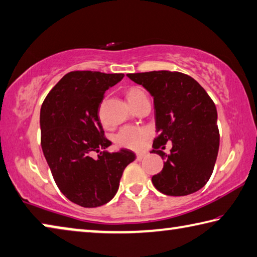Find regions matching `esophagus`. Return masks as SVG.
Here are the masks:
<instances>
[{
  "mask_svg": "<svg viewBox=\"0 0 257 257\" xmlns=\"http://www.w3.org/2000/svg\"><path fill=\"white\" fill-rule=\"evenodd\" d=\"M145 157H146V154H145V153H140V154L137 155V159H138V161H142V159H144Z\"/></svg>",
  "mask_w": 257,
  "mask_h": 257,
  "instance_id": "1",
  "label": "esophagus"
}]
</instances>
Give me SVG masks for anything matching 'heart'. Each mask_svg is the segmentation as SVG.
<instances>
[{
    "instance_id": "obj_1",
    "label": "heart",
    "mask_w": 257,
    "mask_h": 257,
    "mask_svg": "<svg viewBox=\"0 0 257 257\" xmlns=\"http://www.w3.org/2000/svg\"><path fill=\"white\" fill-rule=\"evenodd\" d=\"M145 92L142 91L140 87L132 86L126 91V98H127L128 102H133L134 100L140 98L144 95ZM149 136V132L146 128L140 127V126H124L120 131L116 134L115 142L119 147L127 149H140L142 146L145 145L147 138Z\"/></svg>"
}]
</instances>
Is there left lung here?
Masks as SVG:
<instances>
[{
    "instance_id": "1",
    "label": "left lung",
    "mask_w": 257,
    "mask_h": 257,
    "mask_svg": "<svg viewBox=\"0 0 257 257\" xmlns=\"http://www.w3.org/2000/svg\"><path fill=\"white\" fill-rule=\"evenodd\" d=\"M154 98L156 132L151 153L163 159L161 173L153 184L167 196H187L203 188L215 165L220 133L217 111L203 86L189 75L179 71H148L127 74ZM172 149L162 150L167 142Z\"/></svg>"
}]
</instances>
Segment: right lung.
Returning <instances> with one entry per match:
<instances>
[{"mask_svg": "<svg viewBox=\"0 0 257 257\" xmlns=\"http://www.w3.org/2000/svg\"><path fill=\"white\" fill-rule=\"evenodd\" d=\"M124 74L77 70L66 74L41 107V146L56 184L70 201L98 207L116 195L125 167L136 159L128 149L101 151L104 138L99 108L104 92ZM99 152L98 159L91 155Z\"/></svg>", "mask_w": 257, "mask_h": 257, "instance_id": "obj_1", "label": "right lung"}]
</instances>
